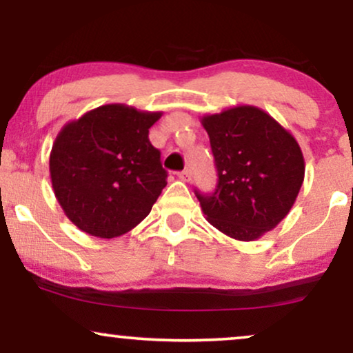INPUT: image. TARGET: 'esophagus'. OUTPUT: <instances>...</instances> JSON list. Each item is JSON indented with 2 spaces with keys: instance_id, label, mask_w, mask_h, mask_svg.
Instances as JSON below:
<instances>
[{
  "instance_id": "1",
  "label": "esophagus",
  "mask_w": 353,
  "mask_h": 353,
  "mask_svg": "<svg viewBox=\"0 0 353 353\" xmlns=\"http://www.w3.org/2000/svg\"><path fill=\"white\" fill-rule=\"evenodd\" d=\"M178 176H180L183 181H191V170L190 168H185V170L178 173Z\"/></svg>"
}]
</instances>
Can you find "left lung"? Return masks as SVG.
Segmentation results:
<instances>
[{
  "label": "left lung",
  "instance_id": "left-lung-1",
  "mask_svg": "<svg viewBox=\"0 0 353 353\" xmlns=\"http://www.w3.org/2000/svg\"><path fill=\"white\" fill-rule=\"evenodd\" d=\"M216 167L212 194L194 191L207 221L230 238L254 241L289 214L301 191V148L272 115L238 105L202 117Z\"/></svg>",
  "mask_w": 353,
  "mask_h": 353
}]
</instances>
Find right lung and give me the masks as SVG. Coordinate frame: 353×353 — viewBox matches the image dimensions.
<instances>
[{
    "label": "right lung",
    "instance_id": "right-lung-1",
    "mask_svg": "<svg viewBox=\"0 0 353 353\" xmlns=\"http://www.w3.org/2000/svg\"><path fill=\"white\" fill-rule=\"evenodd\" d=\"M162 112L105 104L57 134L50 156L52 190L72 223L96 238L125 234L146 219L167 185L149 128Z\"/></svg>",
    "mask_w": 353,
    "mask_h": 353
}]
</instances>
